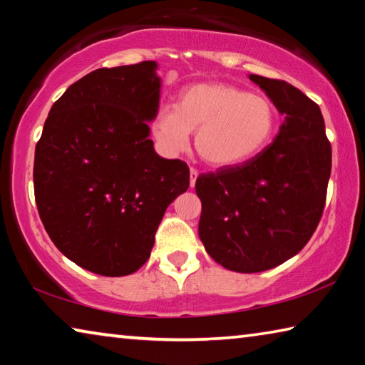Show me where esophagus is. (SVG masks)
I'll return each instance as SVG.
<instances>
[{"instance_id": "34e87169", "label": "esophagus", "mask_w": 365, "mask_h": 365, "mask_svg": "<svg viewBox=\"0 0 365 365\" xmlns=\"http://www.w3.org/2000/svg\"><path fill=\"white\" fill-rule=\"evenodd\" d=\"M196 178H197V170H196V169H193V168H191V169H190V187H191V188L195 187V182H196Z\"/></svg>"}]
</instances>
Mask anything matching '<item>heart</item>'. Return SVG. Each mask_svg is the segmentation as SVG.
<instances>
[{
	"label": "heart",
	"instance_id": "obj_1",
	"mask_svg": "<svg viewBox=\"0 0 365 365\" xmlns=\"http://www.w3.org/2000/svg\"><path fill=\"white\" fill-rule=\"evenodd\" d=\"M277 110L270 100L230 83H195L185 88L177 108H163L153 130L165 150L187 148L188 133L201 159L217 169L238 168L270 143Z\"/></svg>",
	"mask_w": 365,
	"mask_h": 365
}]
</instances>
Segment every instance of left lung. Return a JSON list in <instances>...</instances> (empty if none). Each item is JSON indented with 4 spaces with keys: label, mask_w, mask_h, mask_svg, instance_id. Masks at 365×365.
I'll use <instances>...</instances> for the list:
<instances>
[{
    "label": "left lung",
    "mask_w": 365,
    "mask_h": 365,
    "mask_svg": "<svg viewBox=\"0 0 365 365\" xmlns=\"http://www.w3.org/2000/svg\"><path fill=\"white\" fill-rule=\"evenodd\" d=\"M285 115L264 151L196 178L200 238L228 270H269L304 248L327 200L331 145L319 104L285 80L250 76Z\"/></svg>",
    "instance_id": "left-lung-1"
}]
</instances>
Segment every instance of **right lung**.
<instances>
[{"label": "right lung", "mask_w": 365, "mask_h": 365, "mask_svg": "<svg viewBox=\"0 0 365 365\" xmlns=\"http://www.w3.org/2000/svg\"><path fill=\"white\" fill-rule=\"evenodd\" d=\"M154 61L103 67L53 104L35 146L34 190L56 248L104 277L150 259L164 212L190 185L180 159L156 154L148 120L158 114Z\"/></svg>", "instance_id": "1"}]
</instances>
